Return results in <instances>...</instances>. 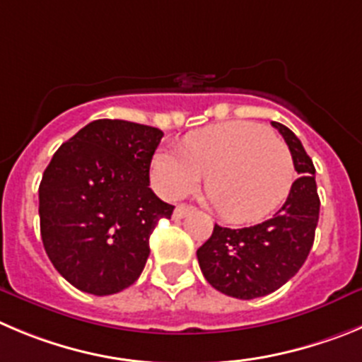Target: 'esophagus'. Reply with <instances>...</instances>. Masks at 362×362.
<instances>
[{
    "instance_id": "obj_1",
    "label": "esophagus",
    "mask_w": 362,
    "mask_h": 362,
    "mask_svg": "<svg viewBox=\"0 0 362 362\" xmlns=\"http://www.w3.org/2000/svg\"><path fill=\"white\" fill-rule=\"evenodd\" d=\"M192 211V206H185V204H179V206H175L174 210V217L175 218H183L185 215L190 214Z\"/></svg>"
}]
</instances>
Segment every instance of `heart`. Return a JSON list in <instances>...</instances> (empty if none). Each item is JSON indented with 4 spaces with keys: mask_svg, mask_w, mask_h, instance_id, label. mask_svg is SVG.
I'll return each instance as SVG.
<instances>
[{
    "mask_svg": "<svg viewBox=\"0 0 362 362\" xmlns=\"http://www.w3.org/2000/svg\"><path fill=\"white\" fill-rule=\"evenodd\" d=\"M206 175V195L221 217L253 222L287 197L294 163L287 145L251 122H226L190 132L181 152L163 148L152 158L151 177L167 199H181Z\"/></svg>",
    "mask_w": 362,
    "mask_h": 362,
    "instance_id": "heart-1",
    "label": "heart"
}]
</instances>
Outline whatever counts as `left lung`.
<instances>
[{"label": "left lung", "instance_id": "1", "mask_svg": "<svg viewBox=\"0 0 362 362\" xmlns=\"http://www.w3.org/2000/svg\"><path fill=\"white\" fill-rule=\"evenodd\" d=\"M289 147L298 175L284 206L257 226L222 228L197 250L199 267L214 289L238 300L267 296L300 271L314 244L320 197L316 168L298 136L271 122Z\"/></svg>", "mask_w": 362, "mask_h": 362}]
</instances>
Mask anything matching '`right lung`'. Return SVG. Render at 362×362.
I'll list each match as a JSON object with an SVG mask.
<instances>
[{
    "mask_svg": "<svg viewBox=\"0 0 362 362\" xmlns=\"http://www.w3.org/2000/svg\"><path fill=\"white\" fill-rule=\"evenodd\" d=\"M163 132L125 120H95L53 154L39 185L41 237L73 287L107 296L140 278L159 218L174 206L148 188Z\"/></svg>",
    "mask_w": 362,
    "mask_h": 362,
    "instance_id": "right-lung-1",
    "label": "right lung"
}]
</instances>
